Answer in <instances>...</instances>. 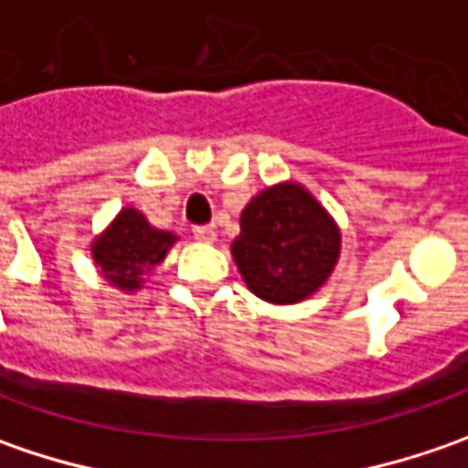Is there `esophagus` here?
Here are the masks:
<instances>
[{
    "mask_svg": "<svg viewBox=\"0 0 468 468\" xmlns=\"http://www.w3.org/2000/svg\"><path fill=\"white\" fill-rule=\"evenodd\" d=\"M192 234H195L197 242H216V229H213V226H195Z\"/></svg>",
    "mask_w": 468,
    "mask_h": 468,
    "instance_id": "esophagus-1",
    "label": "esophagus"
}]
</instances>
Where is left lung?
<instances>
[{
  "label": "left lung",
  "instance_id": "left-lung-1",
  "mask_svg": "<svg viewBox=\"0 0 468 468\" xmlns=\"http://www.w3.org/2000/svg\"><path fill=\"white\" fill-rule=\"evenodd\" d=\"M231 242L247 289L271 304H297L331 279L341 255V229L299 182L258 192L242 210Z\"/></svg>",
  "mask_w": 468,
  "mask_h": 468
}]
</instances>
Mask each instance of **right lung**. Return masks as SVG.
Wrapping results in <instances>:
<instances>
[{
	"mask_svg": "<svg viewBox=\"0 0 468 468\" xmlns=\"http://www.w3.org/2000/svg\"><path fill=\"white\" fill-rule=\"evenodd\" d=\"M176 239V234L155 229L137 207L127 206L90 242V255L103 279L119 292L133 294L143 289L145 276L166 261Z\"/></svg>",
	"mask_w": 468,
	"mask_h": 468,
	"instance_id": "add662e5",
	"label": "right lung"
}]
</instances>
